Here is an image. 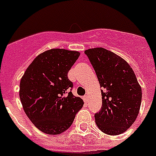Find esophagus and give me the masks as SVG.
Instances as JSON below:
<instances>
[{"instance_id":"34e87169","label":"esophagus","mask_w":156,"mask_h":156,"mask_svg":"<svg viewBox=\"0 0 156 156\" xmlns=\"http://www.w3.org/2000/svg\"><path fill=\"white\" fill-rule=\"evenodd\" d=\"M83 100H84V102L87 103L88 101V97H87V95H85L84 97H83Z\"/></svg>"}]
</instances>
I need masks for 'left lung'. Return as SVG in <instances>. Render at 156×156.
<instances>
[{
	"instance_id": "obj_1",
	"label": "left lung",
	"mask_w": 156,
	"mask_h": 156,
	"mask_svg": "<svg viewBox=\"0 0 156 156\" xmlns=\"http://www.w3.org/2000/svg\"><path fill=\"white\" fill-rule=\"evenodd\" d=\"M100 83L102 107L95 115L98 128L109 135L126 132L140 110L142 88L133 69L121 56L104 48L86 50Z\"/></svg>"
}]
</instances>
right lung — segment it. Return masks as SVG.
Here are the masks:
<instances>
[{
  "label": "right lung",
  "mask_w": 156,
  "mask_h": 156,
  "mask_svg": "<svg viewBox=\"0 0 156 156\" xmlns=\"http://www.w3.org/2000/svg\"><path fill=\"white\" fill-rule=\"evenodd\" d=\"M77 51L52 48L38 55L20 81L23 110L43 133L60 134L68 129L84 102L71 92L68 72L78 60Z\"/></svg>",
  "instance_id": "obj_1"
}]
</instances>
